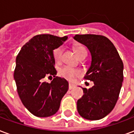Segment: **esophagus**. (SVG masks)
Masks as SVG:
<instances>
[{
	"mask_svg": "<svg viewBox=\"0 0 134 134\" xmlns=\"http://www.w3.org/2000/svg\"><path fill=\"white\" fill-rule=\"evenodd\" d=\"M75 85L71 84V83L69 84V89H70V90H72V89L75 88Z\"/></svg>",
	"mask_w": 134,
	"mask_h": 134,
	"instance_id": "1",
	"label": "esophagus"
}]
</instances>
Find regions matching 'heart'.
<instances>
[{"label": "heart", "mask_w": 134, "mask_h": 134, "mask_svg": "<svg viewBox=\"0 0 134 134\" xmlns=\"http://www.w3.org/2000/svg\"><path fill=\"white\" fill-rule=\"evenodd\" d=\"M74 51H75L76 55L78 57V58H80L83 54H86V50L85 49V48L80 47V46L75 47ZM62 52V51L61 47L57 48L56 49L54 50V57L56 62H59V60L61 59ZM59 74L62 77L66 79L69 81H72L76 77H77L80 75V72L77 69L68 67V66H65V67H63L59 70Z\"/></svg>", "instance_id": "b5f03b06"}]
</instances>
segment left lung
Instances as JSON below:
<instances>
[{
	"label": "left lung",
	"mask_w": 134,
	"mask_h": 134,
	"mask_svg": "<svg viewBox=\"0 0 134 134\" xmlns=\"http://www.w3.org/2000/svg\"><path fill=\"white\" fill-rule=\"evenodd\" d=\"M73 38L90 51L91 64L84 78L94 83L89 89L82 87L84 95L77 100V111L85 119L100 120L112 111L118 100L124 64L115 46L105 36L77 34Z\"/></svg>",
	"instance_id": "left-lung-1"
}]
</instances>
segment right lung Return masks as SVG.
I'll return each mask as SVG.
<instances>
[{
  "label": "right lung",
  "instance_id": "right-lung-1",
  "mask_svg": "<svg viewBox=\"0 0 134 134\" xmlns=\"http://www.w3.org/2000/svg\"><path fill=\"white\" fill-rule=\"evenodd\" d=\"M67 36L51 34L34 36L16 57L14 80L26 108L37 117H49L58 111L62 98L68 90L64 78L56 77L54 50L64 44ZM54 76L50 83L46 77Z\"/></svg>",
  "mask_w": 134,
  "mask_h": 134
}]
</instances>
